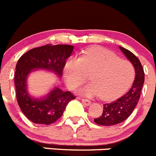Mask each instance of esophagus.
Listing matches in <instances>:
<instances>
[{
  "instance_id": "esophagus-1",
  "label": "esophagus",
  "mask_w": 156,
  "mask_h": 156,
  "mask_svg": "<svg viewBox=\"0 0 156 156\" xmlns=\"http://www.w3.org/2000/svg\"><path fill=\"white\" fill-rule=\"evenodd\" d=\"M82 102H83V104L86 106H89V105L91 104V101H89V100L86 99V98H82Z\"/></svg>"
}]
</instances>
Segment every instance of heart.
Returning <instances> with one entry per match:
<instances>
[{
  "label": "heart",
  "mask_w": 156,
  "mask_h": 156,
  "mask_svg": "<svg viewBox=\"0 0 156 156\" xmlns=\"http://www.w3.org/2000/svg\"><path fill=\"white\" fill-rule=\"evenodd\" d=\"M91 73L90 83L80 90L81 95L97 96L105 101L115 99L130 87L135 78V68L127 60H122L103 48H92L80 58L72 57L66 62L64 76L66 84L74 89Z\"/></svg>",
  "instance_id": "b5f03b06"
}]
</instances>
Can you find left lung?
<instances>
[{"instance_id": "left-lung-1", "label": "left lung", "mask_w": 156, "mask_h": 156, "mask_svg": "<svg viewBox=\"0 0 156 156\" xmlns=\"http://www.w3.org/2000/svg\"><path fill=\"white\" fill-rule=\"evenodd\" d=\"M126 58L135 68V80L130 90L112 102L103 105L102 115L95 119V123L102 126L116 125L125 121L132 114L140 98V93L144 83L145 74L140 60L127 49L119 46Z\"/></svg>"}]
</instances>
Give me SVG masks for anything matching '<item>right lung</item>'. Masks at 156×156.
Wrapping results in <instances>:
<instances>
[{
  "instance_id": "obj_1",
  "label": "right lung",
  "mask_w": 156,
  "mask_h": 156,
  "mask_svg": "<svg viewBox=\"0 0 156 156\" xmlns=\"http://www.w3.org/2000/svg\"><path fill=\"white\" fill-rule=\"evenodd\" d=\"M73 46L69 44H46L31 49L21 56L16 65L14 83L16 100L26 118L38 124H51L62 116L66 107L75 96L55 86L39 98L30 95L27 79L37 70L52 72L58 78L62 76L66 60L72 55Z\"/></svg>"
}]
</instances>
